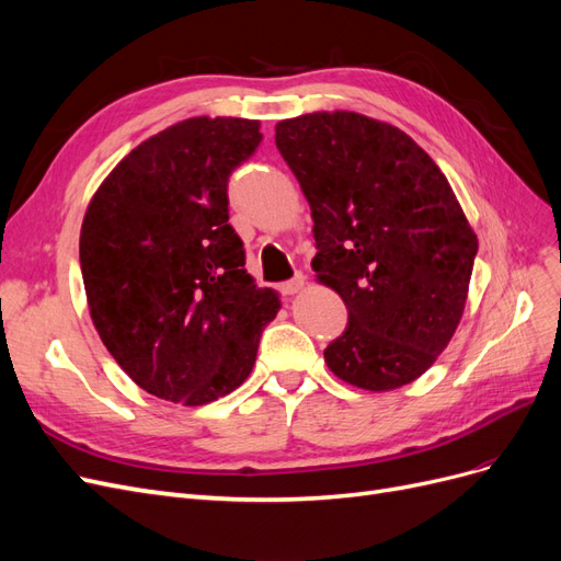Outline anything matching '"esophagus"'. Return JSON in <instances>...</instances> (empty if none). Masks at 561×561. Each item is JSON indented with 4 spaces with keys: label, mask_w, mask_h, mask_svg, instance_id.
<instances>
[{
    "label": "esophagus",
    "mask_w": 561,
    "mask_h": 561,
    "mask_svg": "<svg viewBox=\"0 0 561 561\" xmlns=\"http://www.w3.org/2000/svg\"><path fill=\"white\" fill-rule=\"evenodd\" d=\"M304 285H307V278H304L301 274H297L293 280H287L280 285V293L285 297H293V295H299L304 290Z\"/></svg>",
    "instance_id": "esophagus-1"
}]
</instances>
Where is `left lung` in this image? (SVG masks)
I'll return each instance as SVG.
<instances>
[{"mask_svg": "<svg viewBox=\"0 0 561 561\" xmlns=\"http://www.w3.org/2000/svg\"><path fill=\"white\" fill-rule=\"evenodd\" d=\"M276 147L311 206L316 280L348 309L332 375L412 383L451 342L478 254L451 184L404 130L346 110L278 122Z\"/></svg>", "mask_w": 561, "mask_h": 561, "instance_id": "1", "label": "left lung"}]
</instances>
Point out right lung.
Masks as SVG:
<instances>
[{
    "label": "right lung",
    "instance_id": "right-lung-1",
    "mask_svg": "<svg viewBox=\"0 0 561 561\" xmlns=\"http://www.w3.org/2000/svg\"><path fill=\"white\" fill-rule=\"evenodd\" d=\"M260 122L192 116L140 142L98 186L79 236L93 325L147 393L184 407L239 388L278 293L245 271L227 182Z\"/></svg>",
    "mask_w": 561,
    "mask_h": 561
}]
</instances>
